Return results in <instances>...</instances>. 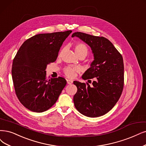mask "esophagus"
<instances>
[{
  "label": "esophagus",
  "mask_w": 146,
  "mask_h": 146,
  "mask_svg": "<svg viewBox=\"0 0 146 146\" xmlns=\"http://www.w3.org/2000/svg\"><path fill=\"white\" fill-rule=\"evenodd\" d=\"M67 82L68 84H72L73 83V80L70 79H67Z\"/></svg>",
  "instance_id": "34e87169"
}]
</instances>
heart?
<instances>
[{"instance_id": "b5f03b06", "label": "heart", "mask_w": 146, "mask_h": 146, "mask_svg": "<svg viewBox=\"0 0 146 146\" xmlns=\"http://www.w3.org/2000/svg\"><path fill=\"white\" fill-rule=\"evenodd\" d=\"M74 51L78 56H85L86 57L88 54L89 49L85 43L82 42H78L74 46ZM78 70H79L77 68L67 67L64 68V72L67 76L72 78L74 76L75 74H76V72H77Z\"/></svg>"}]
</instances>
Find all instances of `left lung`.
Wrapping results in <instances>:
<instances>
[{"instance_id":"1","label":"left lung","mask_w":146,"mask_h":146,"mask_svg":"<svg viewBox=\"0 0 146 146\" xmlns=\"http://www.w3.org/2000/svg\"><path fill=\"white\" fill-rule=\"evenodd\" d=\"M77 36L88 44L94 53V60L82 75L84 80L94 78L88 83L74 81L78 88L73 98L74 106L82 114L98 117L108 112L121 95L124 86V64L120 53L112 43L103 36L77 32Z\"/></svg>"}]
</instances>
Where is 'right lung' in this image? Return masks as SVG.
Returning <instances> with one entry per match:
<instances>
[{"mask_svg":"<svg viewBox=\"0 0 146 146\" xmlns=\"http://www.w3.org/2000/svg\"><path fill=\"white\" fill-rule=\"evenodd\" d=\"M72 31L37 34L26 40L15 56L12 77L20 103L42 112L56 103L67 82L64 78L47 79V65L55 62L64 40Z\"/></svg>","mask_w":146,"mask_h":146,"instance_id":"right-lung-1","label":"right lung"}]
</instances>
